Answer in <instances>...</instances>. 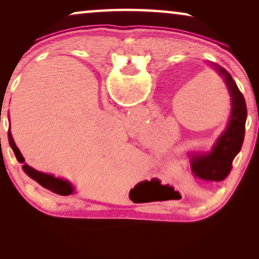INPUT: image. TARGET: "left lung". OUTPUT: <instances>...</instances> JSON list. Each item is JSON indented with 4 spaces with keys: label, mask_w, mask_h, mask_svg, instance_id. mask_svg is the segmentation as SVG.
Returning a JSON list of instances; mask_svg holds the SVG:
<instances>
[{
    "label": "left lung",
    "mask_w": 259,
    "mask_h": 259,
    "mask_svg": "<svg viewBox=\"0 0 259 259\" xmlns=\"http://www.w3.org/2000/svg\"><path fill=\"white\" fill-rule=\"evenodd\" d=\"M208 65L226 84L231 100V112H230L228 125L215 140L210 152L206 153L190 152L191 166L199 178L222 182L229 176L232 169L233 159L242 148L244 136H245L247 111L245 99L228 70L214 62H208Z\"/></svg>",
    "instance_id": "1"
}]
</instances>
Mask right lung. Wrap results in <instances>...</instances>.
I'll return each mask as SVG.
<instances>
[{
    "instance_id": "add662e5",
    "label": "right lung",
    "mask_w": 259,
    "mask_h": 259,
    "mask_svg": "<svg viewBox=\"0 0 259 259\" xmlns=\"http://www.w3.org/2000/svg\"><path fill=\"white\" fill-rule=\"evenodd\" d=\"M8 140H9L10 147H12L14 154H15V157L17 159V161L21 162V164H23L22 169L28 177H30V178L34 179L35 182H37L41 186H44L45 189L52 191V192H54L56 194H60V196H69V194L74 193V191L75 190H74V186L72 185V183L68 182V180L58 178V177L48 175V173L36 171V169L30 167L29 165L24 162V158L22 157L20 150L16 146L15 141L13 139L12 132H10V127L8 130Z\"/></svg>"
}]
</instances>
